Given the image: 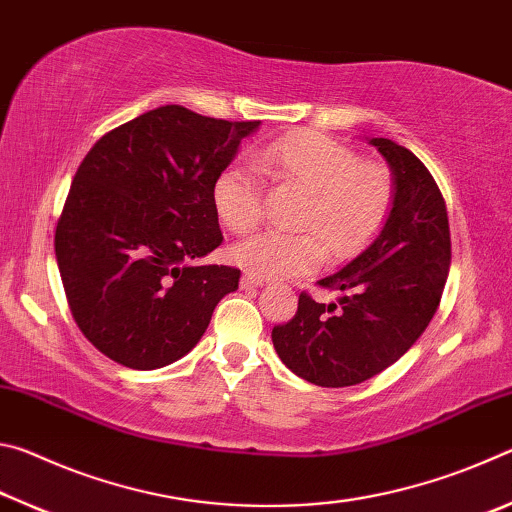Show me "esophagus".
<instances>
[{
    "label": "esophagus",
    "mask_w": 512,
    "mask_h": 512,
    "mask_svg": "<svg viewBox=\"0 0 512 512\" xmlns=\"http://www.w3.org/2000/svg\"><path fill=\"white\" fill-rule=\"evenodd\" d=\"M264 284V277H259L255 273H244L241 277V289H255V287H262Z\"/></svg>",
    "instance_id": "34e87169"
}]
</instances>
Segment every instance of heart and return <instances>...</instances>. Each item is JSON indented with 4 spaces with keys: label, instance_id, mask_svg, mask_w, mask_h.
<instances>
[{
    "label": "heart",
    "instance_id": "heart-1",
    "mask_svg": "<svg viewBox=\"0 0 512 512\" xmlns=\"http://www.w3.org/2000/svg\"><path fill=\"white\" fill-rule=\"evenodd\" d=\"M262 167L282 183L307 192L300 205L298 235L264 230L232 248V259L259 277H293L323 264L325 244L352 255L377 235L393 201L388 173L366 164L348 146L318 133H293L266 146ZM212 205L232 232H248L262 219V183L246 164L232 162L216 176Z\"/></svg>",
    "mask_w": 512,
    "mask_h": 512
}]
</instances>
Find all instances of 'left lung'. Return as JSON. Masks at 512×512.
Wrapping results in <instances>:
<instances>
[{"instance_id": "1", "label": "left lung", "mask_w": 512, "mask_h": 512, "mask_svg": "<svg viewBox=\"0 0 512 512\" xmlns=\"http://www.w3.org/2000/svg\"><path fill=\"white\" fill-rule=\"evenodd\" d=\"M368 144L391 169V212L366 250L318 280L343 293L339 311L300 293L296 316L271 334L284 366L325 388L361 384L393 366L431 323L452 262L447 207L427 167L386 137Z\"/></svg>"}]
</instances>
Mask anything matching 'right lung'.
I'll return each mask as SVG.
<instances>
[{"label": "right lung", "instance_id": "obj_1", "mask_svg": "<svg viewBox=\"0 0 512 512\" xmlns=\"http://www.w3.org/2000/svg\"><path fill=\"white\" fill-rule=\"evenodd\" d=\"M262 121L144 112L92 146L56 225L72 316L94 348L158 370L201 341L239 268L198 264L221 246L212 185Z\"/></svg>", "mask_w": 512, "mask_h": 512}]
</instances>
